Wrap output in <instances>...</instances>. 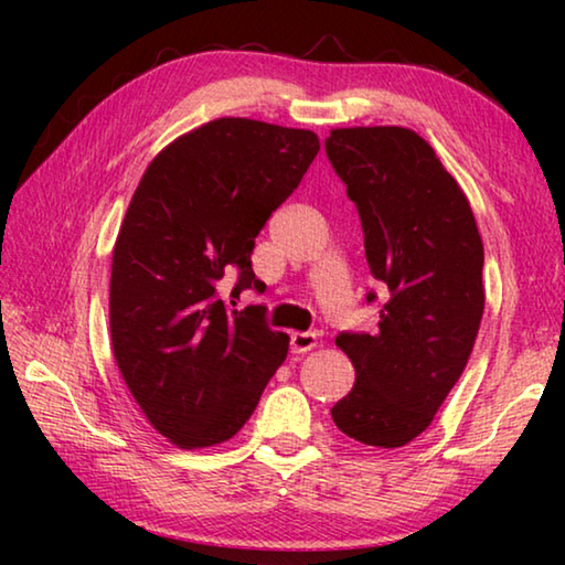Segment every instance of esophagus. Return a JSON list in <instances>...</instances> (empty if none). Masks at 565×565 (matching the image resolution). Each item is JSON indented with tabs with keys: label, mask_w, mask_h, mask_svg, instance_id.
<instances>
[{
	"label": "esophagus",
	"mask_w": 565,
	"mask_h": 565,
	"mask_svg": "<svg viewBox=\"0 0 565 565\" xmlns=\"http://www.w3.org/2000/svg\"><path fill=\"white\" fill-rule=\"evenodd\" d=\"M317 343H319L317 333H311V331H294L291 333V351L294 353H306V351L317 349Z\"/></svg>",
	"instance_id": "esophagus-1"
}]
</instances>
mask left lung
Returning a JSON list of instances; mask_svg holds the SVG:
<instances>
[{
	"label": "left lung",
	"mask_w": 565,
	"mask_h": 565,
	"mask_svg": "<svg viewBox=\"0 0 565 565\" xmlns=\"http://www.w3.org/2000/svg\"><path fill=\"white\" fill-rule=\"evenodd\" d=\"M327 154L359 209L371 276L386 289L374 333L337 337L356 381L331 418L353 441L398 448L426 431L471 356L486 303L483 242L463 189L414 129H331Z\"/></svg>",
	"instance_id": "8db88e82"
}]
</instances>
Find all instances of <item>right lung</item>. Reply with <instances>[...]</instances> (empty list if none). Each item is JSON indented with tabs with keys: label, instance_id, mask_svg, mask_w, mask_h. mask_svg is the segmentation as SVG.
I'll use <instances>...</instances> for the list:
<instances>
[{
	"label": "right lung",
	"instance_id": "add662e5",
	"mask_svg": "<svg viewBox=\"0 0 565 565\" xmlns=\"http://www.w3.org/2000/svg\"><path fill=\"white\" fill-rule=\"evenodd\" d=\"M319 154L309 129L222 117L151 159L111 254L109 329L119 374L141 414L177 448L236 436L289 353L264 306L228 311L264 289L254 238Z\"/></svg>",
	"mask_w": 565,
	"mask_h": 565
}]
</instances>
